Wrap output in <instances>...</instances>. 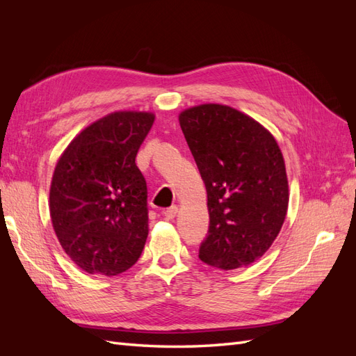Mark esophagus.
Segmentation results:
<instances>
[{"label": "esophagus", "mask_w": 356, "mask_h": 356, "mask_svg": "<svg viewBox=\"0 0 356 356\" xmlns=\"http://www.w3.org/2000/svg\"><path fill=\"white\" fill-rule=\"evenodd\" d=\"M163 213H165L166 220H174L177 217V213H178V207H170Z\"/></svg>", "instance_id": "34e87169"}]
</instances>
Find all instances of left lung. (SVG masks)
Here are the masks:
<instances>
[{"instance_id":"obj_1","label":"left lung","mask_w":356,"mask_h":356,"mask_svg":"<svg viewBox=\"0 0 356 356\" xmlns=\"http://www.w3.org/2000/svg\"><path fill=\"white\" fill-rule=\"evenodd\" d=\"M179 124L208 193L209 230L199 258L221 270L254 263L272 246L288 209L281 148L267 129L227 105L193 106Z\"/></svg>"}]
</instances>
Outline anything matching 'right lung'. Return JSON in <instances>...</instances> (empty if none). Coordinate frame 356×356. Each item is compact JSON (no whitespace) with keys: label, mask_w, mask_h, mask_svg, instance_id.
<instances>
[{"label":"right lung","mask_w":356,"mask_h":356,"mask_svg":"<svg viewBox=\"0 0 356 356\" xmlns=\"http://www.w3.org/2000/svg\"><path fill=\"white\" fill-rule=\"evenodd\" d=\"M154 114L117 111L75 136L50 186L51 224L81 270L115 276L141 257L148 236L147 182L135 163Z\"/></svg>","instance_id":"add662e5"}]
</instances>
